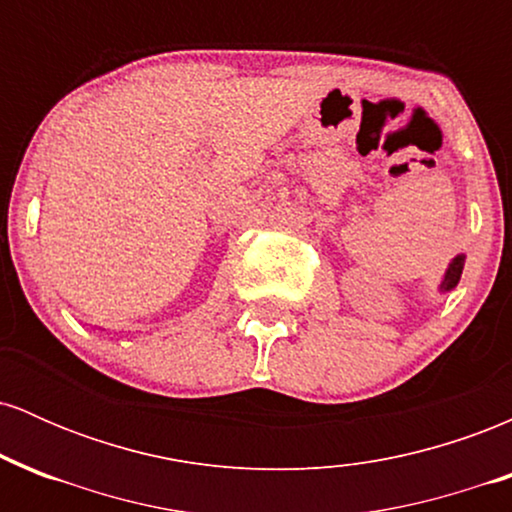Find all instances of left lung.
I'll return each mask as SVG.
<instances>
[{
    "label": "left lung",
    "instance_id": "8db88e82",
    "mask_svg": "<svg viewBox=\"0 0 512 512\" xmlns=\"http://www.w3.org/2000/svg\"><path fill=\"white\" fill-rule=\"evenodd\" d=\"M464 260H467V257H464V255H455V257H452V262L448 264V269H445V274H443V281H440V291L448 293V291L455 289L457 284H460V276H462V269H464Z\"/></svg>",
    "mask_w": 512,
    "mask_h": 512
}]
</instances>
